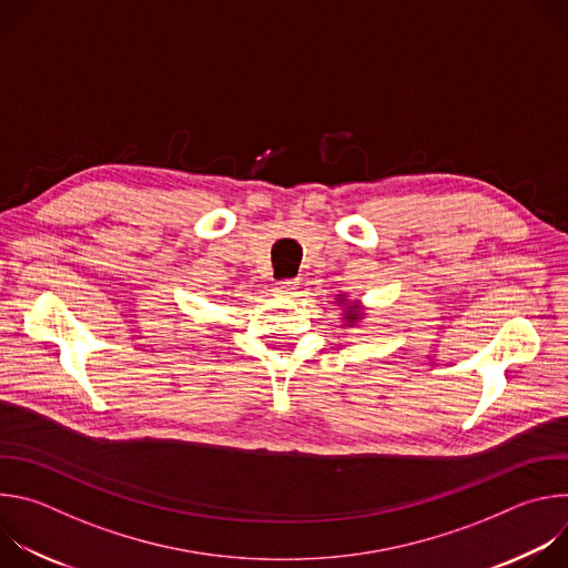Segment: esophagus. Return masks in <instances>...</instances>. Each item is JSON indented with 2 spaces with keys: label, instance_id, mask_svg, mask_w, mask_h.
Returning <instances> with one entry per match:
<instances>
[{
  "label": "esophagus",
  "instance_id": "34e87169",
  "mask_svg": "<svg viewBox=\"0 0 568 568\" xmlns=\"http://www.w3.org/2000/svg\"><path fill=\"white\" fill-rule=\"evenodd\" d=\"M276 292L278 294H294V290H298V281L296 278H283V281H276L274 283Z\"/></svg>",
  "mask_w": 568,
  "mask_h": 568
}]
</instances>
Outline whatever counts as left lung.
Returning <instances> with one entry per match:
<instances>
[{"label": "left lung", "instance_id": "obj_1", "mask_svg": "<svg viewBox=\"0 0 568 568\" xmlns=\"http://www.w3.org/2000/svg\"><path fill=\"white\" fill-rule=\"evenodd\" d=\"M355 316H357V314H348V318H355Z\"/></svg>", "mask_w": 568, "mask_h": 568}]
</instances>
